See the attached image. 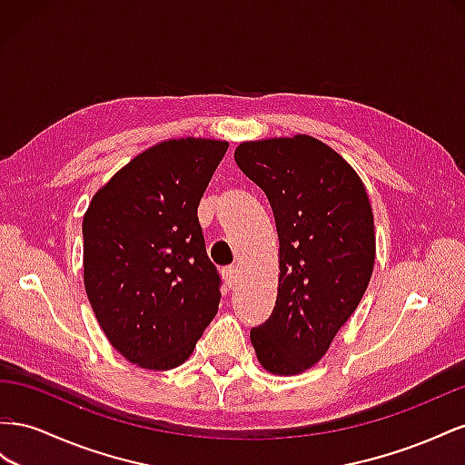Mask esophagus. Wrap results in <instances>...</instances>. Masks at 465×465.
<instances>
[{"instance_id":"34e87169","label":"esophagus","mask_w":465,"mask_h":465,"mask_svg":"<svg viewBox=\"0 0 465 465\" xmlns=\"http://www.w3.org/2000/svg\"><path fill=\"white\" fill-rule=\"evenodd\" d=\"M223 278H225V282H228V286L233 288L237 284V281H240V269L237 267L223 269Z\"/></svg>"}]
</instances>
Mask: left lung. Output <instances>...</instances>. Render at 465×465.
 Returning a JSON list of instances; mask_svg holds the SVG:
<instances>
[{"mask_svg": "<svg viewBox=\"0 0 465 465\" xmlns=\"http://www.w3.org/2000/svg\"><path fill=\"white\" fill-rule=\"evenodd\" d=\"M235 163L267 194L278 232V294L251 331L259 364L296 376L320 362L374 271V214L362 179L308 134L243 142Z\"/></svg>", "mask_w": 465, "mask_h": 465, "instance_id": "left-lung-1", "label": "left lung"}]
</instances>
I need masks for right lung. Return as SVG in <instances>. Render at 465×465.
I'll return each instance as SVG.
<instances>
[{
  "instance_id": "obj_1",
  "label": "right lung",
  "mask_w": 465,
  "mask_h": 465,
  "mask_svg": "<svg viewBox=\"0 0 465 465\" xmlns=\"http://www.w3.org/2000/svg\"><path fill=\"white\" fill-rule=\"evenodd\" d=\"M228 145L159 142L118 169L84 216L89 303L113 347L140 368L181 366L218 313L220 276L196 208Z\"/></svg>"
}]
</instances>
